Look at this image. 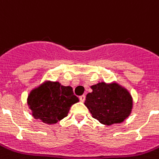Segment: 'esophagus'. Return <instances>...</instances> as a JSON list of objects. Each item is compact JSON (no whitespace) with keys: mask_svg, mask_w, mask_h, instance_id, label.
Instances as JSON below:
<instances>
[{"mask_svg":"<svg viewBox=\"0 0 159 159\" xmlns=\"http://www.w3.org/2000/svg\"><path fill=\"white\" fill-rule=\"evenodd\" d=\"M80 100L81 102H84L85 101V96L84 95H82L80 97Z\"/></svg>","mask_w":159,"mask_h":159,"instance_id":"34e87169","label":"esophagus"}]
</instances>
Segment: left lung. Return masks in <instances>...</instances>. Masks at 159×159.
<instances>
[{
    "label": "left lung",
    "mask_w": 159,
    "mask_h": 159,
    "mask_svg": "<svg viewBox=\"0 0 159 159\" xmlns=\"http://www.w3.org/2000/svg\"><path fill=\"white\" fill-rule=\"evenodd\" d=\"M84 105L93 118L110 126L120 124L131 115L133 101L129 92L117 83H98L92 85Z\"/></svg>",
    "instance_id": "1"
}]
</instances>
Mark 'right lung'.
I'll return each instance as SVG.
<instances>
[{
  "label": "right lung",
  "mask_w": 159,
  "mask_h": 159,
  "mask_svg": "<svg viewBox=\"0 0 159 159\" xmlns=\"http://www.w3.org/2000/svg\"><path fill=\"white\" fill-rule=\"evenodd\" d=\"M70 86L45 81L30 92L27 105L34 119L55 124L66 117L72 105L79 102Z\"/></svg>",
  "instance_id": "right-lung-1"
}]
</instances>
